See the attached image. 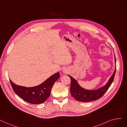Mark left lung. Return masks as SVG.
<instances>
[{
  "instance_id": "obj_1",
  "label": "left lung",
  "mask_w": 127,
  "mask_h": 127,
  "mask_svg": "<svg viewBox=\"0 0 127 127\" xmlns=\"http://www.w3.org/2000/svg\"><path fill=\"white\" fill-rule=\"evenodd\" d=\"M115 63L116 65V61L115 56ZM116 66H115L114 72L112 76L110 77L106 85L95 90H88L84 89V88L81 87L79 85L78 82L75 79H74L71 76L68 75L71 79V85L70 88L71 95L76 100L82 102L93 101L100 98L105 94V93L106 92L112 84L116 73Z\"/></svg>"
}]
</instances>
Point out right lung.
<instances>
[{"instance_id":"add662e5","label":"right lung","mask_w":127,"mask_h":127,"mask_svg":"<svg viewBox=\"0 0 127 127\" xmlns=\"http://www.w3.org/2000/svg\"><path fill=\"white\" fill-rule=\"evenodd\" d=\"M60 77L59 71L53 74L41 84L32 87H26L15 84L10 79L14 92L27 103L39 104L45 102L50 96L54 82Z\"/></svg>"}]
</instances>
